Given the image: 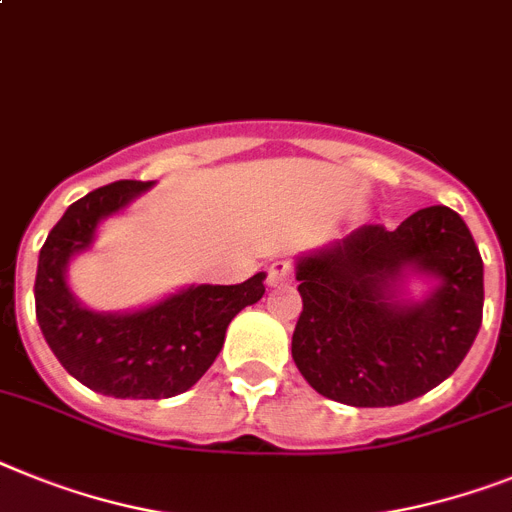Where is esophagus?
I'll return each instance as SVG.
<instances>
[{
    "label": "esophagus",
    "mask_w": 512,
    "mask_h": 512,
    "mask_svg": "<svg viewBox=\"0 0 512 512\" xmlns=\"http://www.w3.org/2000/svg\"><path fill=\"white\" fill-rule=\"evenodd\" d=\"M291 276H294V270L286 260H276V263L268 268V286L270 289H276V286H283V283H289Z\"/></svg>",
    "instance_id": "34e87169"
}]
</instances>
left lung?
<instances>
[{"mask_svg":"<svg viewBox=\"0 0 512 512\" xmlns=\"http://www.w3.org/2000/svg\"><path fill=\"white\" fill-rule=\"evenodd\" d=\"M430 283L414 300L408 283ZM304 309L291 356L330 401L382 409L414 401L453 375L482 328L484 263L445 205L388 231L362 226L296 257Z\"/></svg>","mask_w":512,"mask_h":512,"instance_id":"left-lung-1","label":"left lung"}]
</instances>
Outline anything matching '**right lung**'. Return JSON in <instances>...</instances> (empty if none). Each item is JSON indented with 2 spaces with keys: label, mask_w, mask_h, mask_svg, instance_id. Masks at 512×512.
I'll list each match as a JSON object with an SVG mask.
<instances>
[{
  "label": "right lung",
  "mask_w": 512,
  "mask_h": 512,
  "mask_svg": "<svg viewBox=\"0 0 512 512\" xmlns=\"http://www.w3.org/2000/svg\"><path fill=\"white\" fill-rule=\"evenodd\" d=\"M156 182H114L64 210L46 236L36 270V317L49 349L85 388L111 398H174L190 390L223 349L226 328L265 294V273L236 286L190 283L124 312L85 307L67 268L96 242L101 221L119 216Z\"/></svg>",
  "instance_id": "right-lung-1"
}]
</instances>
